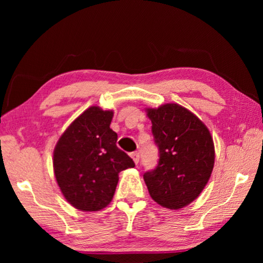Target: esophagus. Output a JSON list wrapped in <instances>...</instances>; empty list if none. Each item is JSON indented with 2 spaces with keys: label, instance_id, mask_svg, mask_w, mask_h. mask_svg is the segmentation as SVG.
<instances>
[{
  "label": "esophagus",
  "instance_id": "1",
  "mask_svg": "<svg viewBox=\"0 0 263 263\" xmlns=\"http://www.w3.org/2000/svg\"><path fill=\"white\" fill-rule=\"evenodd\" d=\"M131 158L133 159V161H135V163L136 164H138L139 163V153L138 152H133V153H131Z\"/></svg>",
  "mask_w": 263,
  "mask_h": 263
}]
</instances>
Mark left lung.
<instances>
[{
    "instance_id": "obj_1",
    "label": "left lung",
    "mask_w": 263,
    "mask_h": 263,
    "mask_svg": "<svg viewBox=\"0 0 263 263\" xmlns=\"http://www.w3.org/2000/svg\"><path fill=\"white\" fill-rule=\"evenodd\" d=\"M152 122L159 162L144 174L155 202L179 210L198 197L210 179L215 164L211 133L197 116L176 103L146 109Z\"/></svg>"
}]
</instances>
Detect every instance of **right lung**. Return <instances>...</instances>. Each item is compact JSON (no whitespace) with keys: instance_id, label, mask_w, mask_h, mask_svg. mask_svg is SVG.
Here are the masks:
<instances>
[{"instance_id":"add662e5","label":"right lung","mask_w":263,"mask_h":263,"mask_svg":"<svg viewBox=\"0 0 263 263\" xmlns=\"http://www.w3.org/2000/svg\"><path fill=\"white\" fill-rule=\"evenodd\" d=\"M114 112L90 106L70 124L53 152L55 180L64 197L81 211H100L110 204L118 174L135 162L116 145L110 128Z\"/></svg>"}]
</instances>
